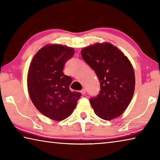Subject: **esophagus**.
Instances as JSON below:
<instances>
[{"mask_svg": "<svg viewBox=\"0 0 160 160\" xmlns=\"http://www.w3.org/2000/svg\"><path fill=\"white\" fill-rule=\"evenodd\" d=\"M81 92V94H85L86 93V90H85V88H83V89H82V90H81V92Z\"/></svg>", "mask_w": 160, "mask_h": 160, "instance_id": "obj_1", "label": "esophagus"}]
</instances>
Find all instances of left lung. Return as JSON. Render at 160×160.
Wrapping results in <instances>:
<instances>
[{"label": "left lung", "mask_w": 160, "mask_h": 160, "mask_svg": "<svg viewBox=\"0 0 160 160\" xmlns=\"http://www.w3.org/2000/svg\"><path fill=\"white\" fill-rule=\"evenodd\" d=\"M82 58L95 72L101 90L90 99L94 113L104 120L118 117L133 96L134 70L127 56L109 42L96 43L81 50Z\"/></svg>", "instance_id": "obj_1"}]
</instances>
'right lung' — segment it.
<instances>
[{"label":"right lung","mask_w":160,"mask_h":160,"mask_svg":"<svg viewBox=\"0 0 160 160\" xmlns=\"http://www.w3.org/2000/svg\"><path fill=\"white\" fill-rule=\"evenodd\" d=\"M74 48L62 44H47L32 58L28 75L29 97L43 115L62 121L71 115L81 94L70 90L71 78L63 66L74 55Z\"/></svg>","instance_id":"add662e5"}]
</instances>
